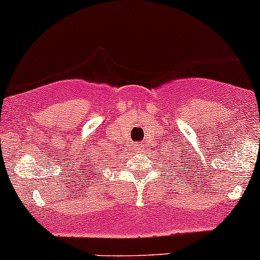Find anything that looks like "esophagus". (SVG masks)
<instances>
[{"instance_id": "34e87169", "label": "esophagus", "mask_w": 260, "mask_h": 260, "mask_svg": "<svg viewBox=\"0 0 260 260\" xmlns=\"http://www.w3.org/2000/svg\"><path fill=\"white\" fill-rule=\"evenodd\" d=\"M140 149H142V148H140L139 145H136V151H140Z\"/></svg>"}]
</instances>
